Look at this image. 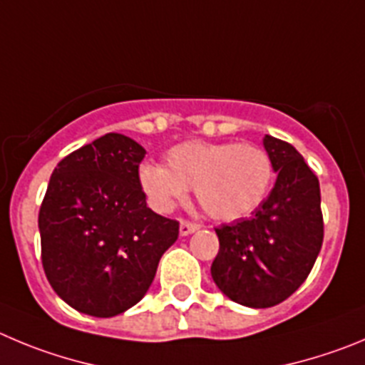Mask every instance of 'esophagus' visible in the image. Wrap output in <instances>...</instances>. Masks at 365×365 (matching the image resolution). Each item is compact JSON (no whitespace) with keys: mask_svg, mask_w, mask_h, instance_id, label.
<instances>
[{"mask_svg":"<svg viewBox=\"0 0 365 365\" xmlns=\"http://www.w3.org/2000/svg\"><path fill=\"white\" fill-rule=\"evenodd\" d=\"M196 230H198V225L192 223V221L182 220V223H180V234L182 236H189V234L196 232Z\"/></svg>","mask_w":365,"mask_h":365,"instance_id":"1","label":"esophagus"}]
</instances>
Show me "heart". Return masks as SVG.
Returning <instances> with one entry per match:
<instances>
[{
    "label": "heart",
    "instance_id": "heart-1",
    "mask_svg": "<svg viewBox=\"0 0 365 365\" xmlns=\"http://www.w3.org/2000/svg\"><path fill=\"white\" fill-rule=\"evenodd\" d=\"M167 169L140 167V185L156 210H171L192 189L209 216L237 220L259 205L270 189L274 165L264 149L254 144L183 142L167 153Z\"/></svg>",
    "mask_w": 365,
    "mask_h": 365
}]
</instances>
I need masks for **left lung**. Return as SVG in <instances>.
Listing matches in <instances>:
<instances>
[{
  "instance_id": "obj_1",
  "label": "left lung",
  "mask_w": 365,
  "mask_h": 365,
  "mask_svg": "<svg viewBox=\"0 0 365 365\" xmlns=\"http://www.w3.org/2000/svg\"><path fill=\"white\" fill-rule=\"evenodd\" d=\"M277 180L248 220L216 229L210 274L221 292L250 308H270L306 281L324 240L321 187L292 144L264 136Z\"/></svg>"
}]
</instances>
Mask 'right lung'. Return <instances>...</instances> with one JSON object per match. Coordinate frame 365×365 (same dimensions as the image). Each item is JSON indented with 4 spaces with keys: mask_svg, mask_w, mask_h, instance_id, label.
<instances>
[{
    "mask_svg": "<svg viewBox=\"0 0 365 365\" xmlns=\"http://www.w3.org/2000/svg\"><path fill=\"white\" fill-rule=\"evenodd\" d=\"M145 149L108 133L64 156L39 209L41 261L64 302L115 317L140 301L180 223L145 203L138 167Z\"/></svg>",
    "mask_w": 365,
    "mask_h": 365,
    "instance_id": "obj_1",
    "label": "right lung"
}]
</instances>
